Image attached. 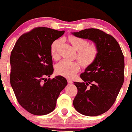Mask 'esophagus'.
<instances>
[{
	"label": "esophagus",
	"mask_w": 132,
	"mask_h": 132,
	"mask_svg": "<svg viewBox=\"0 0 132 132\" xmlns=\"http://www.w3.org/2000/svg\"><path fill=\"white\" fill-rule=\"evenodd\" d=\"M67 81H68V82L69 83V84H72V83H73V82H72V81L71 79H67Z\"/></svg>",
	"instance_id": "34e87169"
}]
</instances>
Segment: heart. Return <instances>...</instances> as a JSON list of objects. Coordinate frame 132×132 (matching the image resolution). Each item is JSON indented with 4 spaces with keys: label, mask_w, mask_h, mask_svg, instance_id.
<instances>
[{
    "label": "heart",
    "mask_w": 132,
    "mask_h": 132,
    "mask_svg": "<svg viewBox=\"0 0 132 132\" xmlns=\"http://www.w3.org/2000/svg\"><path fill=\"white\" fill-rule=\"evenodd\" d=\"M68 40L72 46L76 51V58L83 67H87L92 64L97 57L99 50L95 44L87 45V42L84 39L70 35ZM59 40H56L52 42L50 46V53L53 59L58 57L57 53V47ZM80 69L79 64L76 61H69L63 60L58 63L56 66V71L58 74L68 78H72L76 75Z\"/></svg>",
    "instance_id": "obj_1"
}]
</instances>
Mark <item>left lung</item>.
Wrapping results in <instances>:
<instances>
[{"label":"left lung","instance_id":"8db88e82","mask_svg":"<svg viewBox=\"0 0 132 132\" xmlns=\"http://www.w3.org/2000/svg\"><path fill=\"white\" fill-rule=\"evenodd\" d=\"M72 34L92 41L99 50L95 61L80 76L84 82H74L78 89L74 107L84 116H99L114 104L123 84V54L116 39L101 30L87 28Z\"/></svg>","mask_w":132,"mask_h":132}]
</instances>
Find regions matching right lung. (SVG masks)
<instances>
[{
  "mask_svg": "<svg viewBox=\"0 0 132 132\" xmlns=\"http://www.w3.org/2000/svg\"><path fill=\"white\" fill-rule=\"evenodd\" d=\"M64 31L37 27L23 34L16 41L10 54V84L23 108L36 116L53 111L57 99L68 84L66 78L53 72L50 46Z\"/></svg>",
  "mask_w": 132,
  "mask_h": 132,
  "instance_id": "right-lung-1",
  "label": "right lung"
}]
</instances>
